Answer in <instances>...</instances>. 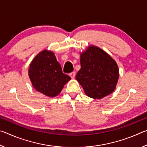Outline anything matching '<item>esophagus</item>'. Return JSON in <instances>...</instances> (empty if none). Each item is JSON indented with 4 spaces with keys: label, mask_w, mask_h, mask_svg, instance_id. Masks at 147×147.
Wrapping results in <instances>:
<instances>
[{
    "label": "esophagus",
    "mask_w": 147,
    "mask_h": 147,
    "mask_svg": "<svg viewBox=\"0 0 147 147\" xmlns=\"http://www.w3.org/2000/svg\"><path fill=\"white\" fill-rule=\"evenodd\" d=\"M69 76H70L72 78H74L75 77V72H72L70 74H69Z\"/></svg>",
    "instance_id": "obj_1"
}]
</instances>
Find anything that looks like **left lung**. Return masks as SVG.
<instances>
[{"label": "left lung", "instance_id": "8db88e82", "mask_svg": "<svg viewBox=\"0 0 147 147\" xmlns=\"http://www.w3.org/2000/svg\"><path fill=\"white\" fill-rule=\"evenodd\" d=\"M80 65L76 79L88 96L100 99L114 91L119 78V68L106 52L97 47H89L80 55Z\"/></svg>", "mask_w": 147, "mask_h": 147}]
</instances>
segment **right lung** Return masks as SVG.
I'll use <instances>...</instances> for the list:
<instances>
[{
  "mask_svg": "<svg viewBox=\"0 0 147 147\" xmlns=\"http://www.w3.org/2000/svg\"><path fill=\"white\" fill-rule=\"evenodd\" d=\"M29 77L37 91L49 97L59 94L71 77L62 72L61 67L51 51H42L30 65Z\"/></svg>",
  "mask_w": 147,
  "mask_h": 147,
  "instance_id": "obj_1",
  "label": "right lung"
}]
</instances>
